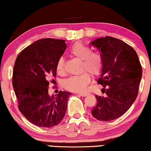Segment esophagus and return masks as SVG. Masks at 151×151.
Segmentation results:
<instances>
[{
    "label": "esophagus",
    "mask_w": 151,
    "mask_h": 151,
    "mask_svg": "<svg viewBox=\"0 0 151 151\" xmlns=\"http://www.w3.org/2000/svg\"><path fill=\"white\" fill-rule=\"evenodd\" d=\"M78 95L81 96V97H86V96L88 95V94L87 93H79Z\"/></svg>",
    "instance_id": "34e87169"
}]
</instances>
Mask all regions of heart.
I'll return each mask as SVG.
<instances>
[{
  "label": "heart",
  "mask_w": 151,
  "mask_h": 151,
  "mask_svg": "<svg viewBox=\"0 0 151 151\" xmlns=\"http://www.w3.org/2000/svg\"><path fill=\"white\" fill-rule=\"evenodd\" d=\"M71 56L81 60V71H88L92 76H99L102 71L104 61L102 56L98 52H92L88 45L82 42H76L69 49ZM56 69L58 74L63 75L65 72V60L60 57L56 62ZM91 76L86 71L80 76H72L64 82V87L67 90L74 93H84L87 90L91 82Z\"/></svg>",
  "instance_id": "heart-1"
}]
</instances>
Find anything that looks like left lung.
Wrapping results in <instances>:
<instances>
[{"instance_id": "8db88e82", "label": "left lung", "mask_w": 151, "mask_h": 151, "mask_svg": "<svg viewBox=\"0 0 151 151\" xmlns=\"http://www.w3.org/2000/svg\"><path fill=\"white\" fill-rule=\"evenodd\" d=\"M90 45L102 56L104 66L97 82L106 94L95 95L97 103L91 113L97 120L110 121L124 114L136 99L142 69L134 49L120 39L107 36Z\"/></svg>"}]
</instances>
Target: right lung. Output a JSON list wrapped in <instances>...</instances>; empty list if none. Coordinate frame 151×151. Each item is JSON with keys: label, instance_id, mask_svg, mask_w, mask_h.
Segmentation results:
<instances>
[{"label": "right lung", "instance_id": "obj_1", "mask_svg": "<svg viewBox=\"0 0 151 151\" xmlns=\"http://www.w3.org/2000/svg\"><path fill=\"white\" fill-rule=\"evenodd\" d=\"M67 48L65 40L41 39L21 51L15 62L12 83L21 113L30 123L52 127L60 123L71 93L50 96V82L55 81L56 65Z\"/></svg>", "mask_w": 151, "mask_h": 151}]
</instances>
